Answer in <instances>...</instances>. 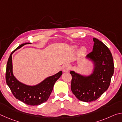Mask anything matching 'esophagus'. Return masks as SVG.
Instances as JSON below:
<instances>
[{
	"instance_id": "obj_1",
	"label": "esophagus",
	"mask_w": 122,
	"mask_h": 122,
	"mask_svg": "<svg viewBox=\"0 0 122 122\" xmlns=\"http://www.w3.org/2000/svg\"><path fill=\"white\" fill-rule=\"evenodd\" d=\"M70 69H71V66H70L69 64L67 63V64H65V65H64L63 67V71L67 72V71H68Z\"/></svg>"
}]
</instances>
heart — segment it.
<instances>
[{
  "label": "heart",
  "instance_id": "1",
  "mask_svg": "<svg viewBox=\"0 0 122 122\" xmlns=\"http://www.w3.org/2000/svg\"><path fill=\"white\" fill-rule=\"evenodd\" d=\"M85 50H86V49H85V48H81V52H84V51H85Z\"/></svg>",
  "mask_w": 122,
  "mask_h": 122
}]
</instances>
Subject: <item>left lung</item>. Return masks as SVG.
I'll list each match as a JSON object with an SVG mask.
<instances>
[{
  "label": "left lung",
  "mask_w": 122,
  "mask_h": 122,
  "mask_svg": "<svg viewBox=\"0 0 122 122\" xmlns=\"http://www.w3.org/2000/svg\"><path fill=\"white\" fill-rule=\"evenodd\" d=\"M92 51L86 57L93 61V73L84 76L71 71V90L76 98L86 102L98 98L108 89L114 71L113 57L108 47L102 41L93 38Z\"/></svg>",
  "instance_id": "obj_1"
}]
</instances>
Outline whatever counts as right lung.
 Returning a JSON list of instances; mask_svg holds the SVG:
<instances>
[{
    "instance_id": "obj_1",
    "label": "right lung",
    "mask_w": 122,
    "mask_h": 122,
    "mask_svg": "<svg viewBox=\"0 0 122 122\" xmlns=\"http://www.w3.org/2000/svg\"><path fill=\"white\" fill-rule=\"evenodd\" d=\"M29 44L30 43L26 42L21 44L10 54L6 66V82L16 99L30 106H38L48 100L54 85L62 74V72L60 71L54 75L49 76L40 84L34 86H27L18 81L12 71V54L18 49Z\"/></svg>"
}]
</instances>
